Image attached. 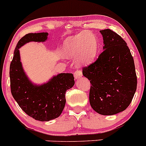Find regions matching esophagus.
Segmentation results:
<instances>
[{
  "label": "esophagus",
  "mask_w": 146,
  "mask_h": 146,
  "mask_svg": "<svg viewBox=\"0 0 146 146\" xmlns=\"http://www.w3.org/2000/svg\"><path fill=\"white\" fill-rule=\"evenodd\" d=\"M83 74H82V72L79 70H76V71L74 72V77L76 79H78L82 77Z\"/></svg>",
  "instance_id": "esophagus-1"
}]
</instances>
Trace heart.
Returning a JSON list of instances; mask_svg holds the SVG:
<instances>
[{"label": "heart", "instance_id": "1", "mask_svg": "<svg viewBox=\"0 0 146 146\" xmlns=\"http://www.w3.org/2000/svg\"><path fill=\"white\" fill-rule=\"evenodd\" d=\"M98 49L97 39L89 32H83L68 38L63 43L62 51L68 57L78 55V62L86 63L96 58Z\"/></svg>", "mask_w": 146, "mask_h": 146}]
</instances>
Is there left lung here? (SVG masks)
Returning <instances> with one entry per match:
<instances>
[{
    "mask_svg": "<svg viewBox=\"0 0 146 146\" xmlns=\"http://www.w3.org/2000/svg\"><path fill=\"white\" fill-rule=\"evenodd\" d=\"M104 46L98 59L83 68L92 84L89 102L95 111L113 115L127 108L137 88L134 60L125 41L111 29L101 30Z\"/></svg>",
    "mask_w": 146,
    "mask_h": 146,
    "instance_id": "obj_1",
    "label": "left lung"
}]
</instances>
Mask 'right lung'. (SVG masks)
<instances>
[{"label":"right lung","mask_w":146,"mask_h":146,"mask_svg":"<svg viewBox=\"0 0 146 146\" xmlns=\"http://www.w3.org/2000/svg\"><path fill=\"white\" fill-rule=\"evenodd\" d=\"M48 33H29L16 44L10 65L11 92L21 110L36 120L58 117L65 105V92L74 86L72 73H60L42 85L34 84L24 73L19 49L29 42H45Z\"/></svg>","instance_id":"right-lung-1"}]
</instances>
